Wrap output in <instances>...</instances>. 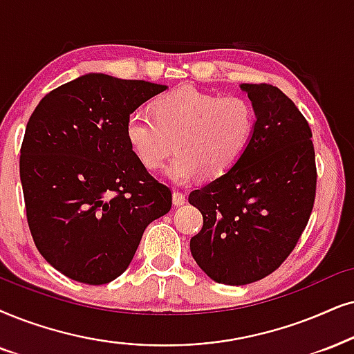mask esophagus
Instances as JSON below:
<instances>
[{"instance_id": "1", "label": "esophagus", "mask_w": 354, "mask_h": 354, "mask_svg": "<svg viewBox=\"0 0 354 354\" xmlns=\"http://www.w3.org/2000/svg\"><path fill=\"white\" fill-rule=\"evenodd\" d=\"M185 203H186V196L180 191H174L173 192V204L178 207V205H183Z\"/></svg>"}]
</instances>
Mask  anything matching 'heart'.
Returning a JSON list of instances; mask_svg holds the SVG:
<instances>
[{
	"label": "heart",
	"instance_id": "heart-1",
	"mask_svg": "<svg viewBox=\"0 0 354 354\" xmlns=\"http://www.w3.org/2000/svg\"><path fill=\"white\" fill-rule=\"evenodd\" d=\"M254 132V111L240 96H217L180 88L153 102V118L132 113L125 119V140L149 169L163 167L174 185L196 178H218L239 163Z\"/></svg>",
	"mask_w": 354,
	"mask_h": 354
}]
</instances>
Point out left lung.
Listing matches in <instances>:
<instances>
[{
    "label": "left lung",
    "instance_id": "obj_1",
    "mask_svg": "<svg viewBox=\"0 0 354 354\" xmlns=\"http://www.w3.org/2000/svg\"><path fill=\"white\" fill-rule=\"evenodd\" d=\"M257 122L230 171L189 194L204 225L191 239L201 270L221 284L263 279L289 257L314 207L312 131L296 104L272 84H240Z\"/></svg>",
    "mask_w": 354,
    "mask_h": 354
}]
</instances>
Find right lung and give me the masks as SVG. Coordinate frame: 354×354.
Segmentation results:
<instances>
[{"instance_id":"1","label":"right lung","mask_w":354,"mask_h":354,"mask_svg":"<svg viewBox=\"0 0 354 354\" xmlns=\"http://www.w3.org/2000/svg\"><path fill=\"white\" fill-rule=\"evenodd\" d=\"M165 84L83 75L40 100L26 127L19 173L34 243L84 284H106L131 265L144 230L171 209L125 140V119Z\"/></svg>"}]
</instances>
